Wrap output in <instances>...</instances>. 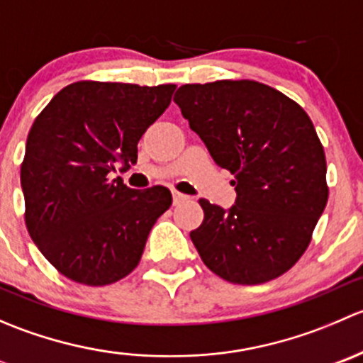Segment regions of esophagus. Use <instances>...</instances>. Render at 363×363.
<instances>
[{
  "mask_svg": "<svg viewBox=\"0 0 363 363\" xmlns=\"http://www.w3.org/2000/svg\"><path fill=\"white\" fill-rule=\"evenodd\" d=\"M172 200H174V205H179V203L186 202V200H188V196L182 195V193H179V191H172Z\"/></svg>",
  "mask_w": 363,
  "mask_h": 363,
  "instance_id": "obj_1",
  "label": "esophagus"
}]
</instances>
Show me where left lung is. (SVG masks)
Returning a JSON list of instances; mask_svg holds the SVG:
<instances>
[{
	"instance_id": "obj_1",
	"label": "left lung",
	"mask_w": 363,
	"mask_h": 363,
	"mask_svg": "<svg viewBox=\"0 0 363 363\" xmlns=\"http://www.w3.org/2000/svg\"><path fill=\"white\" fill-rule=\"evenodd\" d=\"M212 160L235 175L230 208L200 200L189 233L205 265L233 284L283 276L307 250L328 200L327 161L309 116L255 80L186 84L175 93Z\"/></svg>"
}]
</instances>
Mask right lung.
<instances>
[{
	"label": "right lung",
	"mask_w": 363,
	"mask_h": 363,
	"mask_svg": "<svg viewBox=\"0 0 363 363\" xmlns=\"http://www.w3.org/2000/svg\"><path fill=\"white\" fill-rule=\"evenodd\" d=\"M174 84L82 82L63 87L35 119L21 164L26 226L68 279L105 286L138 265L163 186L131 189L108 174L137 163L142 135L170 105Z\"/></svg>",
	"instance_id": "right-lung-1"
}]
</instances>
